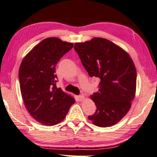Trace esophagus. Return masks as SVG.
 Segmentation results:
<instances>
[{"mask_svg":"<svg viewBox=\"0 0 157 157\" xmlns=\"http://www.w3.org/2000/svg\"><path fill=\"white\" fill-rule=\"evenodd\" d=\"M78 98H79V100H80V101H83L84 100H85V97L84 95H79Z\"/></svg>","mask_w":157,"mask_h":157,"instance_id":"1","label":"esophagus"}]
</instances>
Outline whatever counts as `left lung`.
<instances>
[{
	"label": "left lung",
	"mask_w": 157,
	"mask_h": 157,
	"mask_svg": "<svg viewBox=\"0 0 157 157\" xmlns=\"http://www.w3.org/2000/svg\"><path fill=\"white\" fill-rule=\"evenodd\" d=\"M75 49L89 75L100 79L98 91L90 96L97 109L88 119L100 127L114 125L129 112L136 95L137 73L132 57L100 37L75 43Z\"/></svg>",
	"instance_id": "8db88e82"
}]
</instances>
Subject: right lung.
<instances>
[{
    "label": "right lung",
    "instance_id": "right-lung-1",
    "mask_svg": "<svg viewBox=\"0 0 157 157\" xmlns=\"http://www.w3.org/2000/svg\"><path fill=\"white\" fill-rule=\"evenodd\" d=\"M74 44L49 37L34 46L20 66L19 79L24 104L38 122L53 126L65 119L75 103L72 95L57 88L56 66Z\"/></svg>",
    "mask_w": 157,
    "mask_h": 157
}]
</instances>
